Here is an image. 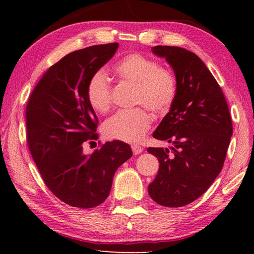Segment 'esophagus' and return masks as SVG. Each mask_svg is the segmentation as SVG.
Wrapping results in <instances>:
<instances>
[{"label":"esophagus","mask_w":254,"mask_h":254,"mask_svg":"<svg viewBox=\"0 0 254 254\" xmlns=\"http://www.w3.org/2000/svg\"><path fill=\"white\" fill-rule=\"evenodd\" d=\"M131 147H132V152H133L134 155H138V154H141L143 152V148L139 146V145L134 144V145H132Z\"/></svg>","instance_id":"1"}]
</instances>
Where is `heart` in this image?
Returning <instances> with one entry per match:
<instances>
[{"mask_svg": "<svg viewBox=\"0 0 254 254\" xmlns=\"http://www.w3.org/2000/svg\"><path fill=\"white\" fill-rule=\"evenodd\" d=\"M115 73L123 82L135 86L134 102L146 106L156 115H165L174 105L178 82L174 74L153 59L139 53L124 57L115 66ZM87 100L97 112L104 113L111 106L110 79L102 72L90 77L87 85ZM152 117L145 108L120 110L105 122L107 137L122 142H137L148 131Z\"/></svg>", "mask_w": 254, "mask_h": 254, "instance_id": "obj_1", "label": "heart"}]
</instances>
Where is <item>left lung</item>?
Wrapping results in <instances>:
<instances>
[{
  "label": "left lung",
  "mask_w": 254,
  "mask_h": 254,
  "mask_svg": "<svg viewBox=\"0 0 254 254\" xmlns=\"http://www.w3.org/2000/svg\"><path fill=\"white\" fill-rule=\"evenodd\" d=\"M152 51L174 69L178 93L153 133L155 138L170 143L172 152L147 148L159 161L148 193L163 206L181 207L201 196L219 175L233 123L222 88L195 53L170 46H156Z\"/></svg>",
  "instance_id": "left-lung-1"
}]
</instances>
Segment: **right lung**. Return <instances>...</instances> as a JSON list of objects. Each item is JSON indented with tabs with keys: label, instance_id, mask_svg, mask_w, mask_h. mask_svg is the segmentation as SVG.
I'll use <instances>...</instances> for the list:
<instances>
[{
	"label": "right lung",
	"instance_id": "add662e5",
	"mask_svg": "<svg viewBox=\"0 0 254 254\" xmlns=\"http://www.w3.org/2000/svg\"><path fill=\"white\" fill-rule=\"evenodd\" d=\"M118 47L115 42L68 53L42 75L26 106L27 144L42 180L73 207L104 202L117 169L132 157L130 145L121 141L107 142L89 156L83 153L86 142L98 138L87 85Z\"/></svg>",
	"mask_w": 254,
	"mask_h": 254
}]
</instances>
